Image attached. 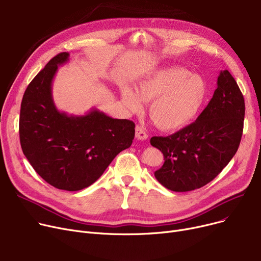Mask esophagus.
<instances>
[{
    "instance_id": "obj_1",
    "label": "esophagus",
    "mask_w": 261,
    "mask_h": 261,
    "mask_svg": "<svg viewBox=\"0 0 261 261\" xmlns=\"http://www.w3.org/2000/svg\"><path fill=\"white\" fill-rule=\"evenodd\" d=\"M147 138H148V135H147L144 127L139 126V125L136 126L135 127V139L138 141H145V140H147Z\"/></svg>"
}]
</instances>
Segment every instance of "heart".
<instances>
[{
	"mask_svg": "<svg viewBox=\"0 0 261 261\" xmlns=\"http://www.w3.org/2000/svg\"><path fill=\"white\" fill-rule=\"evenodd\" d=\"M208 97V87L199 75L183 67H167L141 80L136 91L120 89V98L129 111H139L150 101L149 115L155 125L166 131L190 123L202 111Z\"/></svg>",
	"mask_w": 261,
	"mask_h": 261,
	"instance_id": "heart-1",
	"label": "heart"
}]
</instances>
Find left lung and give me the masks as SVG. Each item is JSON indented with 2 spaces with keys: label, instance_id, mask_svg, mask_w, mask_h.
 Masks as SVG:
<instances>
[{
  "label": "left lung",
  "instance_id": "8db88e82",
  "mask_svg": "<svg viewBox=\"0 0 261 261\" xmlns=\"http://www.w3.org/2000/svg\"><path fill=\"white\" fill-rule=\"evenodd\" d=\"M217 86L195 122L166 138L150 140L165 160L154 175L167 189L183 193L206 185L237 152L245 112L243 95L227 70L220 72Z\"/></svg>",
  "mask_w": 261,
  "mask_h": 261
}]
</instances>
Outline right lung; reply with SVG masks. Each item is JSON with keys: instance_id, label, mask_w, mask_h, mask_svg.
Segmentation results:
<instances>
[{"instance_id": "1", "label": "right lung", "mask_w": 261, "mask_h": 261, "mask_svg": "<svg viewBox=\"0 0 261 261\" xmlns=\"http://www.w3.org/2000/svg\"><path fill=\"white\" fill-rule=\"evenodd\" d=\"M68 57V53L55 56L27 87L19 133L23 153L36 172L54 187L77 191L97 181L114 158L131 146L135 125L94 108L85 115L59 111L51 85Z\"/></svg>"}]
</instances>
